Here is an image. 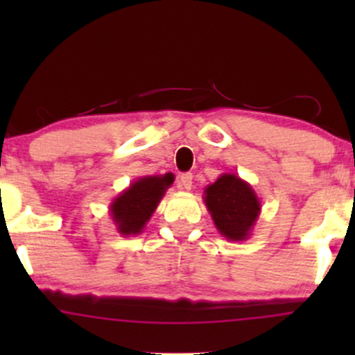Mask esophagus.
<instances>
[{"mask_svg": "<svg viewBox=\"0 0 355 355\" xmlns=\"http://www.w3.org/2000/svg\"><path fill=\"white\" fill-rule=\"evenodd\" d=\"M191 178H193V175L191 173H182L180 177H178V189L190 190L191 189Z\"/></svg>", "mask_w": 355, "mask_h": 355, "instance_id": "34e87169", "label": "esophagus"}]
</instances>
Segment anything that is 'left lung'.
<instances>
[{
    "instance_id": "8db88e82",
    "label": "left lung",
    "mask_w": 355,
    "mask_h": 355,
    "mask_svg": "<svg viewBox=\"0 0 355 355\" xmlns=\"http://www.w3.org/2000/svg\"><path fill=\"white\" fill-rule=\"evenodd\" d=\"M203 202L222 237L230 242L250 239L262 210L250 183L235 173H222L203 190Z\"/></svg>"
}]
</instances>
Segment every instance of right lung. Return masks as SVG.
Returning a JSON list of instances; mask_svg holds the SVG:
<instances>
[{
  "label": "right lung",
  "instance_id": "right-lung-1",
  "mask_svg": "<svg viewBox=\"0 0 355 355\" xmlns=\"http://www.w3.org/2000/svg\"><path fill=\"white\" fill-rule=\"evenodd\" d=\"M173 180V173L146 175L120 191L108 210L118 234L123 237L141 234Z\"/></svg>",
  "mask_w": 355,
  "mask_h": 355
}]
</instances>
